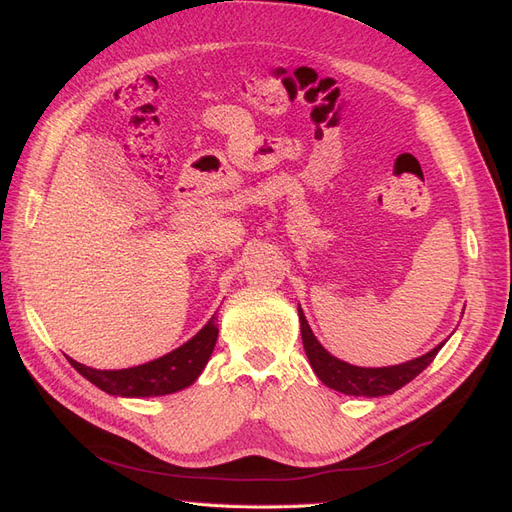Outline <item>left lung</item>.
<instances>
[{"label": "left lung", "instance_id": "left-lung-1", "mask_svg": "<svg viewBox=\"0 0 512 512\" xmlns=\"http://www.w3.org/2000/svg\"><path fill=\"white\" fill-rule=\"evenodd\" d=\"M300 329H302V342L304 351L310 361L312 370L319 376V381L329 389L340 391L344 395H364V398H378V395H391L393 391L402 389L412 378L419 376L427 366L432 364L438 351L444 346L440 342L430 353L415 357L398 366L387 368H359L351 366L346 361L334 357L323 349V344L312 334V329L304 317V310L298 306Z\"/></svg>", "mask_w": 512, "mask_h": 512}]
</instances>
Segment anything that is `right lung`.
Instances as JSON below:
<instances>
[{"label": "right lung", "mask_w": 512, "mask_h": 512, "mask_svg": "<svg viewBox=\"0 0 512 512\" xmlns=\"http://www.w3.org/2000/svg\"><path fill=\"white\" fill-rule=\"evenodd\" d=\"M217 336L219 327L217 312H214L210 321L191 340L168 355L148 361V364L125 370H95L78 364L72 357H68V361L89 383L110 395H119V398H157V395L176 393L197 381V376L202 374L214 351Z\"/></svg>", "instance_id": "obj_1"}]
</instances>
